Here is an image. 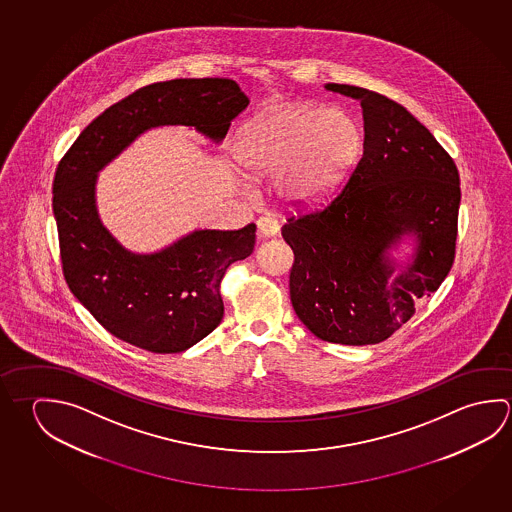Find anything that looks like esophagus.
Segmentation results:
<instances>
[{
  "mask_svg": "<svg viewBox=\"0 0 512 512\" xmlns=\"http://www.w3.org/2000/svg\"><path fill=\"white\" fill-rule=\"evenodd\" d=\"M277 221L273 217L262 216L257 219V230H259L260 237H275L278 234Z\"/></svg>",
  "mask_w": 512,
  "mask_h": 512,
  "instance_id": "esophagus-1",
  "label": "esophagus"
}]
</instances>
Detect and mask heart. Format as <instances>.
<instances>
[{
	"label": "heart",
	"mask_w": 512,
	"mask_h": 512,
	"mask_svg": "<svg viewBox=\"0 0 512 512\" xmlns=\"http://www.w3.org/2000/svg\"><path fill=\"white\" fill-rule=\"evenodd\" d=\"M361 153V129L349 113L313 104L275 108L246 127L237 158L252 176L277 174L296 203L331 194Z\"/></svg>",
	"instance_id": "1"
}]
</instances>
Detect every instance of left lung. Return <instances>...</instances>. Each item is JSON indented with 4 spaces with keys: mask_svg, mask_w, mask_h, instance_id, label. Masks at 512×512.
Masks as SVG:
<instances>
[{
    "mask_svg": "<svg viewBox=\"0 0 512 512\" xmlns=\"http://www.w3.org/2000/svg\"><path fill=\"white\" fill-rule=\"evenodd\" d=\"M359 100L363 156L347 185L325 207L287 217L282 237L295 253L289 293L314 336L341 345L390 338L415 304L448 277L457 246V165L410 111L349 84H327ZM404 233L418 237L399 276L385 257Z\"/></svg>",
    "mask_w": 512,
    "mask_h": 512,
    "instance_id": "left-lung-1",
    "label": "left lung"
}]
</instances>
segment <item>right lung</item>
I'll use <instances>...</instances> for the list:
<instances>
[{
	"label": "right lung",
	"mask_w": 512,
	"mask_h": 512,
	"mask_svg": "<svg viewBox=\"0 0 512 512\" xmlns=\"http://www.w3.org/2000/svg\"><path fill=\"white\" fill-rule=\"evenodd\" d=\"M248 104L232 79L149 84L95 118L57 165L54 216L66 284L120 340L172 354L214 331L225 314L221 280L253 252L255 225L196 230L151 255L127 252L100 223L97 172L151 127H196L219 142Z\"/></svg>",
	"instance_id": "obj_1"
}]
</instances>
